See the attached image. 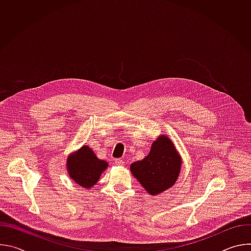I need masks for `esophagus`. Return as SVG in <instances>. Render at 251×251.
I'll return each instance as SVG.
<instances>
[{
    "label": "esophagus",
    "mask_w": 251,
    "mask_h": 251,
    "mask_svg": "<svg viewBox=\"0 0 251 251\" xmlns=\"http://www.w3.org/2000/svg\"><path fill=\"white\" fill-rule=\"evenodd\" d=\"M115 164L117 166H123L124 165V161L122 159H115Z\"/></svg>",
    "instance_id": "obj_1"
}]
</instances>
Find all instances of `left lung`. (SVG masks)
I'll list each match as a JSON object with an SVG mask.
<instances>
[{"label":"left lung","mask_w":251,"mask_h":251,"mask_svg":"<svg viewBox=\"0 0 251 251\" xmlns=\"http://www.w3.org/2000/svg\"><path fill=\"white\" fill-rule=\"evenodd\" d=\"M182 158L169 137L162 135L152 144L150 153L130 166L131 173L150 195L170 189L180 175Z\"/></svg>","instance_id":"1"}]
</instances>
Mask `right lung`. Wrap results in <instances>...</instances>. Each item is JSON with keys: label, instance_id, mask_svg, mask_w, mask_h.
<instances>
[{"label": "right lung", "instance_id": "1", "mask_svg": "<svg viewBox=\"0 0 251 251\" xmlns=\"http://www.w3.org/2000/svg\"><path fill=\"white\" fill-rule=\"evenodd\" d=\"M108 166V163L96 157L88 146H82L77 152L70 154L67 159L69 176L83 188L94 186Z\"/></svg>", "mask_w": 251, "mask_h": 251}]
</instances>
